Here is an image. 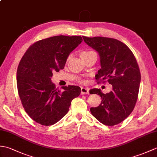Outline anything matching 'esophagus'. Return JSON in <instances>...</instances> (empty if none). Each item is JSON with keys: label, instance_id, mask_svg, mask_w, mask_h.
Segmentation results:
<instances>
[{"label": "esophagus", "instance_id": "obj_1", "mask_svg": "<svg viewBox=\"0 0 157 157\" xmlns=\"http://www.w3.org/2000/svg\"><path fill=\"white\" fill-rule=\"evenodd\" d=\"M89 94V89L86 88H81V94Z\"/></svg>", "mask_w": 157, "mask_h": 157}]
</instances>
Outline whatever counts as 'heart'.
I'll list each match as a JSON object with an SVG mask.
<instances>
[{"mask_svg":"<svg viewBox=\"0 0 157 157\" xmlns=\"http://www.w3.org/2000/svg\"><path fill=\"white\" fill-rule=\"evenodd\" d=\"M90 52H92L91 51H84L82 52V55H84V54H88V53H90Z\"/></svg>","mask_w":157,"mask_h":157,"instance_id":"obj_1","label":"heart"}]
</instances>
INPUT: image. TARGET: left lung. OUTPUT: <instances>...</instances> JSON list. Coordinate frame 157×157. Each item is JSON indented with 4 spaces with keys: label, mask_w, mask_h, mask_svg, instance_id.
Listing matches in <instances>:
<instances>
[{
    "label": "left lung",
    "mask_w": 157,
    "mask_h": 157,
    "mask_svg": "<svg viewBox=\"0 0 157 157\" xmlns=\"http://www.w3.org/2000/svg\"><path fill=\"white\" fill-rule=\"evenodd\" d=\"M83 39L99 55L101 69L96 80L107 79L113 86L106 94L96 88L90 91L102 98L98 106L90 108L92 115L106 125L118 124L131 114L137 101L141 80L137 61L131 50L118 40L99 36Z\"/></svg>",
    "instance_id": "obj_1"
}]
</instances>
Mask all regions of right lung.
Masks as SVG:
<instances>
[{"label":"right lung","instance_id":"1","mask_svg":"<svg viewBox=\"0 0 157 157\" xmlns=\"http://www.w3.org/2000/svg\"><path fill=\"white\" fill-rule=\"evenodd\" d=\"M82 42L81 36H56L35 42L20 61L17 86L22 105L28 115L43 125L58 122L69 111L73 98L80 94L77 86L56 89L52 72L64 68L70 53Z\"/></svg>","mask_w":157,"mask_h":157}]
</instances>
